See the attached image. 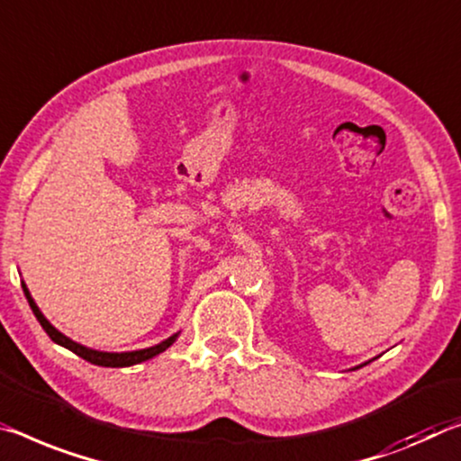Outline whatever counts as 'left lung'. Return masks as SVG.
I'll use <instances>...</instances> for the list:
<instances>
[{
    "label": "left lung",
    "instance_id": "left-lung-1",
    "mask_svg": "<svg viewBox=\"0 0 461 461\" xmlns=\"http://www.w3.org/2000/svg\"><path fill=\"white\" fill-rule=\"evenodd\" d=\"M361 367V365H357V367H353V369H359Z\"/></svg>",
    "mask_w": 461,
    "mask_h": 461
}]
</instances>
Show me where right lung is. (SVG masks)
<instances>
[{"mask_svg": "<svg viewBox=\"0 0 461 461\" xmlns=\"http://www.w3.org/2000/svg\"><path fill=\"white\" fill-rule=\"evenodd\" d=\"M22 291H24V295L28 299V303H31V308L34 312L36 320H39L41 326L45 328V332L50 336V340L57 342V345L65 347V348H69L71 353H76L77 357H82V359H86L87 363L100 365V367H131V365H137V363H143V361H148V359H153V357H156V355L164 353L167 347H172L174 342H176L178 334H180V332H176V334L167 336L166 340L158 342V345H153V347L139 348V350H125V353H108V350H96V348H90V347H86V345H79V342L71 340L69 336H65L63 332L57 330V328L45 318V313L39 310V305H36V302L32 299L31 291H28L24 281H22Z\"/></svg>", "mask_w": 461, "mask_h": 461, "instance_id": "obj_1", "label": "right lung"}]
</instances>
